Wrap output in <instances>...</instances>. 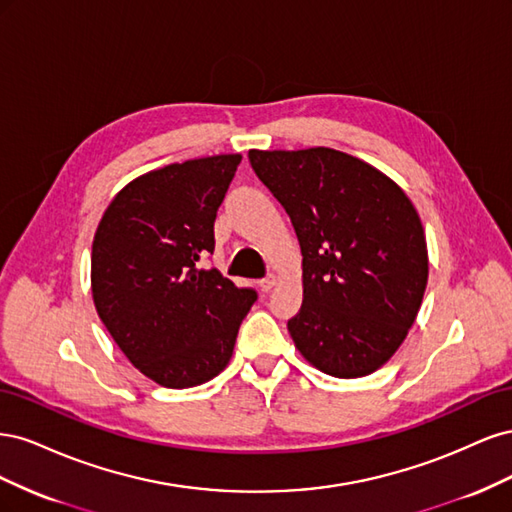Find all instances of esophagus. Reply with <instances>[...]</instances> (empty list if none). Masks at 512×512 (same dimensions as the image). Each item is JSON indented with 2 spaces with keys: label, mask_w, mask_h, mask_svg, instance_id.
<instances>
[{
  "label": "esophagus",
  "mask_w": 512,
  "mask_h": 512,
  "mask_svg": "<svg viewBox=\"0 0 512 512\" xmlns=\"http://www.w3.org/2000/svg\"><path fill=\"white\" fill-rule=\"evenodd\" d=\"M277 284V277L275 275H267V277H262V280L258 282V286H260V290L262 292H269L273 286Z\"/></svg>",
  "instance_id": "obj_1"
}]
</instances>
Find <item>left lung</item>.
<instances>
[{
	"label": "left lung",
	"instance_id": "8db88e82",
	"mask_svg": "<svg viewBox=\"0 0 512 512\" xmlns=\"http://www.w3.org/2000/svg\"><path fill=\"white\" fill-rule=\"evenodd\" d=\"M247 158L301 245L294 346L329 376L371 374L406 339L427 286L425 230L410 198L374 166L329 147L252 149Z\"/></svg>",
	"mask_w": 512,
	"mask_h": 512
}]
</instances>
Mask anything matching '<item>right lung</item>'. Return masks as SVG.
I'll list each match as a JSON object with an SVG mask.
<instances>
[{
	"instance_id": "right-lung-1",
	"label": "right lung",
	"mask_w": 512,
	"mask_h": 512,
	"mask_svg": "<svg viewBox=\"0 0 512 512\" xmlns=\"http://www.w3.org/2000/svg\"><path fill=\"white\" fill-rule=\"evenodd\" d=\"M239 162L228 153L151 170L113 198L96 230L98 316L130 363L168 389L218 376L258 299L198 265L215 250V215Z\"/></svg>"
}]
</instances>
